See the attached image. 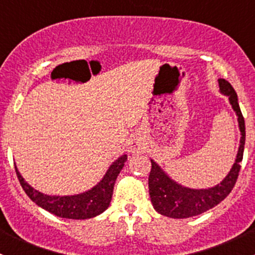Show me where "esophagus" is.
Segmentation results:
<instances>
[{"mask_svg":"<svg viewBox=\"0 0 255 255\" xmlns=\"http://www.w3.org/2000/svg\"><path fill=\"white\" fill-rule=\"evenodd\" d=\"M140 149H142V145H140V143L138 142V140H133V142L130 143L129 150L132 151V153H138Z\"/></svg>","mask_w":255,"mask_h":255,"instance_id":"obj_1","label":"esophagus"}]
</instances>
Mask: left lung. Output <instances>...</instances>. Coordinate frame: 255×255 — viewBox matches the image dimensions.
Wrapping results in <instances>:
<instances>
[{"instance_id": "left-lung-1", "label": "left lung", "mask_w": 255, "mask_h": 255, "mask_svg": "<svg viewBox=\"0 0 255 255\" xmlns=\"http://www.w3.org/2000/svg\"><path fill=\"white\" fill-rule=\"evenodd\" d=\"M218 84H220L221 92L227 95L233 110L238 116L242 137L236 163L233 164L231 171L221 184L206 190H192L176 184L159 168L155 161L150 160L151 169L149 173L148 184L151 204L155 211L166 217L187 218L206 212L210 208L217 206L230 195L238 179L241 161L243 160L244 143H246V125H244L243 115L239 109L237 94L232 85L225 79L218 80Z\"/></svg>"}]
</instances>
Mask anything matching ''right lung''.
<instances>
[{
  "label": "right lung",
  "mask_w": 255,
  "mask_h": 255,
  "mask_svg": "<svg viewBox=\"0 0 255 255\" xmlns=\"http://www.w3.org/2000/svg\"><path fill=\"white\" fill-rule=\"evenodd\" d=\"M126 160H127V155L118 158L110 166L106 175L96 186L84 194L74 195V196H48V195L40 194L24 181L16 166L14 169H16L17 177L24 192L38 206L61 218L86 220V218L100 215L110 206L116 179L120 171L122 170Z\"/></svg>",
  "instance_id": "right-lung-1"
}]
</instances>
